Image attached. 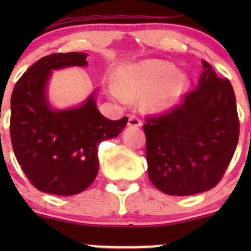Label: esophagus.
I'll return each instance as SVG.
<instances>
[{"instance_id":"esophagus-1","label":"esophagus","mask_w":251,"mask_h":251,"mask_svg":"<svg viewBox=\"0 0 251 251\" xmlns=\"http://www.w3.org/2000/svg\"><path fill=\"white\" fill-rule=\"evenodd\" d=\"M142 121L141 119L138 118V116H136L135 114H131L130 116H128V125L130 126H133V127H138V126H141Z\"/></svg>"}]
</instances>
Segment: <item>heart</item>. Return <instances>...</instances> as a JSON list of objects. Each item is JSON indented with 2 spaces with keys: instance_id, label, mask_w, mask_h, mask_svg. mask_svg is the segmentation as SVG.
I'll return each instance as SVG.
<instances>
[{
  "instance_id": "b5f03b06",
  "label": "heart",
  "mask_w": 251,
  "mask_h": 251,
  "mask_svg": "<svg viewBox=\"0 0 251 251\" xmlns=\"http://www.w3.org/2000/svg\"><path fill=\"white\" fill-rule=\"evenodd\" d=\"M188 86V78L176 73V67L166 60H147L125 67L119 72L118 87L111 93L121 100L147 96L146 105L151 109H165L178 100Z\"/></svg>"
}]
</instances>
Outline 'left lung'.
Listing matches in <instances>:
<instances>
[{"mask_svg": "<svg viewBox=\"0 0 251 251\" xmlns=\"http://www.w3.org/2000/svg\"><path fill=\"white\" fill-rule=\"evenodd\" d=\"M198 87L182 102L147 116L146 158L151 183L169 196H193L224 177L239 140L233 87L203 60Z\"/></svg>", "mask_w": 251, "mask_h": 251, "instance_id": "obj_1", "label": "left lung"}]
</instances>
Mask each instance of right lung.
I'll return each mask as SVG.
<instances>
[{"mask_svg":"<svg viewBox=\"0 0 251 251\" xmlns=\"http://www.w3.org/2000/svg\"><path fill=\"white\" fill-rule=\"evenodd\" d=\"M87 65L85 53H53L32 64L17 81L11 97L14 154L32 186L45 193L74 196L98 174V146L116 137L127 118L109 120L96 107L95 95L81 107L54 111L46 100L52 69Z\"/></svg>","mask_w":251,"mask_h":251,"instance_id":"add662e5","label":"right lung"}]
</instances>
